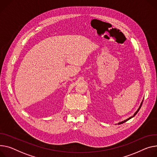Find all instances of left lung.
Masks as SVG:
<instances>
[{
  "label": "left lung",
  "instance_id": "obj_1",
  "mask_svg": "<svg viewBox=\"0 0 157 157\" xmlns=\"http://www.w3.org/2000/svg\"><path fill=\"white\" fill-rule=\"evenodd\" d=\"M143 101H142V102H141V105H140V107H139V109H138V110H137V111H136V112H135V113H134V115H133V116H131V117H129V119H126V120H125V121H122V122H119V124H123V123H124V122H126V121H128V120H129V119H131V118H132V117H134V116H136V113H138V111H139V110H140V108H141V105H142V103H143Z\"/></svg>",
  "mask_w": 157,
  "mask_h": 157
}]
</instances>
